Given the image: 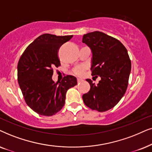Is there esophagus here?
<instances>
[{
  "label": "esophagus",
  "instance_id": "1",
  "mask_svg": "<svg viewBox=\"0 0 152 152\" xmlns=\"http://www.w3.org/2000/svg\"><path fill=\"white\" fill-rule=\"evenodd\" d=\"M83 81V80L82 79V78H77V83H81Z\"/></svg>",
  "mask_w": 152,
  "mask_h": 152
}]
</instances>
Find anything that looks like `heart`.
Instances as JSON below:
<instances>
[{"label": "heart", "mask_w": 152, "mask_h": 152, "mask_svg": "<svg viewBox=\"0 0 152 152\" xmlns=\"http://www.w3.org/2000/svg\"><path fill=\"white\" fill-rule=\"evenodd\" d=\"M85 70V67L83 66H77V67L74 68L72 71V73L75 75H77V76H80L83 74Z\"/></svg>", "instance_id": "obj_1"}]
</instances>
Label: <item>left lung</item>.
Masks as SVG:
<instances>
[{"instance_id":"1","label":"left lung","mask_w":152,"mask_h":152,"mask_svg":"<svg viewBox=\"0 0 152 152\" xmlns=\"http://www.w3.org/2000/svg\"><path fill=\"white\" fill-rule=\"evenodd\" d=\"M82 42L92 50V76L101 77L97 85L86 80L90 90L83 100L92 110L107 111L118 104L128 87L131 69L128 52L118 39L102 32L86 34Z\"/></svg>"}]
</instances>
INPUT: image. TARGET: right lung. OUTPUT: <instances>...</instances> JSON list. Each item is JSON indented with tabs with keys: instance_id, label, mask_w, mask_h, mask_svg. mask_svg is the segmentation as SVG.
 <instances>
[{
	"instance_id": "obj_1",
	"label": "right lung",
	"mask_w": 152,
	"mask_h": 152,
	"mask_svg": "<svg viewBox=\"0 0 152 152\" xmlns=\"http://www.w3.org/2000/svg\"><path fill=\"white\" fill-rule=\"evenodd\" d=\"M73 35L43 34L26 48L17 65L18 83L28 106L39 115L52 116L65 103L66 91L77 85L67 75L61 81L52 80L53 68L60 66L58 50Z\"/></svg>"
}]
</instances>
